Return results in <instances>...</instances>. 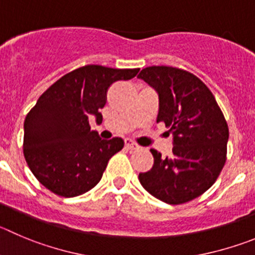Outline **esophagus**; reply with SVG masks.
<instances>
[{
	"label": "esophagus",
	"instance_id": "1",
	"mask_svg": "<svg viewBox=\"0 0 255 255\" xmlns=\"http://www.w3.org/2000/svg\"><path fill=\"white\" fill-rule=\"evenodd\" d=\"M125 146H126V148H128V149L138 148V144L135 143V142H133L132 139H129V138L126 139V141H125Z\"/></svg>",
	"mask_w": 255,
	"mask_h": 255
}]
</instances>
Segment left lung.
<instances>
[{"label":"left lung","instance_id":"1","mask_svg":"<svg viewBox=\"0 0 255 255\" xmlns=\"http://www.w3.org/2000/svg\"><path fill=\"white\" fill-rule=\"evenodd\" d=\"M158 93L157 123L173 135L170 157L152 148L153 166L138 175L142 186L171 205L210 189L227 161L229 128L215 97L196 75L172 66H148L138 75Z\"/></svg>","mask_w":255,"mask_h":255}]
</instances>
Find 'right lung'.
<instances>
[{
  "label": "right lung",
  "mask_w": 255,
  "mask_h": 255,
  "mask_svg": "<svg viewBox=\"0 0 255 255\" xmlns=\"http://www.w3.org/2000/svg\"><path fill=\"white\" fill-rule=\"evenodd\" d=\"M138 71L85 65L65 74L37 99L23 123V156L47 190L74 197L101 181L109 158L125 142L120 137L99 138L90 129L89 117L101 123L99 109L106 106L109 87Z\"/></svg>",
  "instance_id": "add662e5"
}]
</instances>
